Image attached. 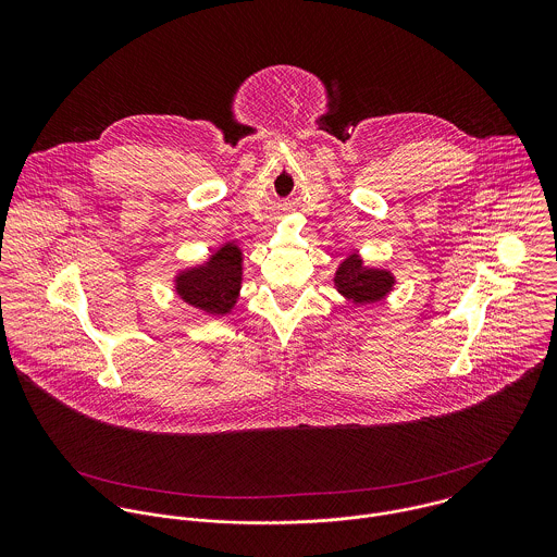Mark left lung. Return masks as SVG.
Listing matches in <instances>:
<instances>
[{"instance_id":"8db88e82","label":"left lung","mask_w":557,"mask_h":557,"mask_svg":"<svg viewBox=\"0 0 557 557\" xmlns=\"http://www.w3.org/2000/svg\"><path fill=\"white\" fill-rule=\"evenodd\" d=\"M395 283L397 278L391 270L364 265V259L358 252L347 255L334 272L336 292L354 307L384 300L395 289Z\"/></svg>"}]
</instances>
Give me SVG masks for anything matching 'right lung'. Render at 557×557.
I'll list each match as a JSON object with an SVG mask.
<instances>
[{
    "label": "right lung",
    "instance_id": "obj_1",
    "mask_svg": "<svg viewBox=\"0 0 557 557\" xmlns=\"http://www.w3.org/2000/svg\"><path fill=\"white\" fill-rule=\"evenodd\" d=\"M242 248L236 242H227L203 263L180 270L173 276V292L182 302L206 315H230L236 309L242 289Z\"/></svg>",
    "mask_w": 557,
    "mask_h": 557
}]
</instances>
